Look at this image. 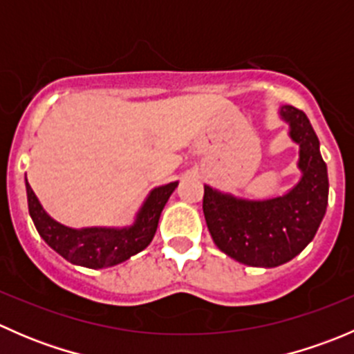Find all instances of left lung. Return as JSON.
<instances>
[{
    "mask_svg": "<svg viewBox=\"0 0 354 354\" xmlns=\"http://www.w3.org/2000/svg\"><path fill=\"white\" fill-rule=\"evenodd\" d=\"M288 135L298 145L301 176L281 195L246 198L203 185V216L221 252L250 267L283 266L313 240L327 210L329 178L320 142L303 111L277 109Z\"/></svg>",
    "mask_w": 354,
    "mask_h": 354,
    "instance_id": "obj_1",
    "label": "left lung"
}]
</instances>
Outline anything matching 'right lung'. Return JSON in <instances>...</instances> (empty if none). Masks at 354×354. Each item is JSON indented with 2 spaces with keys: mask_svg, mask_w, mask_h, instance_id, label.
I'll list each match as a JSON object with an SVG mask.
<instances>
[{
  "mask_svg": "<svg viewBox=\"0 0 354 354\" xmlns=\"http://www.w3.org/2000/svg\"><path fill=\"white\" fill-rule=\"evenodd\" d=\"M176 187L178 181H173L152 188L135 214L133 223L127 226L70 227L46 212L25 178L28 212L37 233L63 259L87 269L114 267L147 248L157 231L160 212Z\"/></svg>",
  "mask_w": 354,
  "mask_h": 354,
  "instance_id": "obj_1",
  "label": "right lung"
}]
</instances>
